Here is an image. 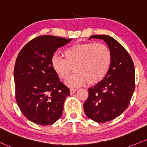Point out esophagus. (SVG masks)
Returning a JSON list of instances; mask_svg holds the SVG:
<instances>
[{"instance_id":"34e87169","label":"esophagus","mask_w":147,"mask_h":147,"mask_svg":"<svg viewBox=\"0 0 147 147\" xmlns=\"http://www.w3.org/2000/svg\"><path fill=\"white\" fill-rule=\"evenodd\" d=\"M77 91V89H76V88H71V89H70V94H73L75 93L76 91Z\"/></svg>"}]
</instances>
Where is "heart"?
Wrapping results in <instances>:
<instances>
[{
	"instance_id": "obj_1",
	"label": "heart",
	"mask_w": 147,
	"mask_h": 147,
	"mask_svg": "<svg viewBox=\"0 0 147 147\" xmlns=\"http://www.w3.org/2000/svg\"><path fill=\"white\" fill-rule=\"evenodd\" d=\"M64 58L54 55L51 63L56 73L70 86H79L86 81L89 85L98 83L104 79L111 63V52L101 43H84L70 47L64 52ZM74 68L73 69V68Z\"/></svg>"
}]
</instances>
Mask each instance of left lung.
<instances>
[{
	"label": "left lung",
	"instance_id": "obj_1",
	"mask_svg": "<svg viewBox=\"0 0 147 147\" xmlns=\"http://www.w3.org/2000/svg\"><path fill=\"white\" fill-rule=\"evenodd\" d=\"M91 38L106 43L111 52V63L104 79L88 89L83 108L91 120L105 123L122 114L130 104L135 89L134 65L126 49L111 36L94 35Z\"/></svg>",
	"mask_w": 147,
	"mask_h": 147
}]
</instances>
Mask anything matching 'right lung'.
<instances>
[{"mask_svg": "<svg viewBox=\"0 0 147 147\" xmlns=\"http://www.w3.org/2000/svg\"><path fill=\"white\" fill-rule=\"evenodd\" d=\"M72 39L41 36L29 42L19 52L14 68L15 98L23 116L42 126L56 122L70 95L52 68L51 60L58 48Z\"/></svg>", "mask_w": 147, "mask_h": 147, "instance_id": "obj_1", "label": "right lung"}]
</instances>
